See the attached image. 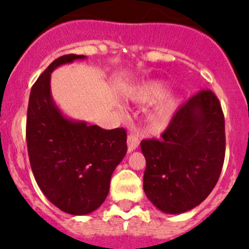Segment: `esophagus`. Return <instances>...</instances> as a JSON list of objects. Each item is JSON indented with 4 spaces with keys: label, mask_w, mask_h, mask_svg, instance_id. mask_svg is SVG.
Listing matches in <instances>:
<instances>
[{
    "label": "esophagus",
    "mask_w": 249,
    "mask_h": 249,
    "mask_svg": "<svg viewBox=\"0 0 249 249\" xmlns=\"http://www.w3.org/2000/svg\"><path fill=\"white\" fill-rule=\"evenodd\" d=\"M139 147V137L136 135H129L127 137V152H134Z\"/></svg>",
    "instance_id": "esophagus-1"
}]
</instances>
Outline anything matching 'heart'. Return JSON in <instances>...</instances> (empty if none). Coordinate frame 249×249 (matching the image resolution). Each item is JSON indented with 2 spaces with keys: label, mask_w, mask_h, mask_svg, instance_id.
Segmentation results:
<instances>
[{
  "label": "heart",
  "mask_w": 249,
  "mask_h": 249,
  "mask_svg": "<svg viewBox=\"0 0 249 249\" xmlns=\"http://www.w3.org/2000/svg\"><path fill=\"white\" fill-rule=\"evenodd\" d=\"M171 85L161 79H150L140 83L127 91V97L137 104H154L152 119L159 126H164L171 120L173 114L179 106V97L169 94Z\"/></svg>",
  "instance_id": "heart-1"
}]
</instances>
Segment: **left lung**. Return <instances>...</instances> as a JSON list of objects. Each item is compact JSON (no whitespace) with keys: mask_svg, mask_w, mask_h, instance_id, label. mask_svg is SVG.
Instances as JSON below:
<instances>
[{"mask_svg":"<svg viewBox=\"0 0 249 249\" xmlns=\"http://www.w3.org/2000/svg\"><path fill=\"white\" fill-rule=\"evenodd\" d=\"M143 190L161 212L179 214L210 195L225 155L224 115L217 96L202 90L173 115L161 140H143Z\"/></svg>","mask_w":249,"mask_h":249,"instance_id":"left-lung-1","label":"left lung"}]
</instances>
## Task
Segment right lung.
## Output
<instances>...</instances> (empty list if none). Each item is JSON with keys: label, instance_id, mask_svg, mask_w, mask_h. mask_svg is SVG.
Segmentation results:
<instances>
[{"label": "right lung", "instance_id": "obj_1", "mask_svg": "<svg viewBox=\"0 0 249 249\" xmlns=\"http://www.w3.org/2000/svg\"><path fill=\"white\" fill-rule=\"evenodd\" d=\"M84 59L64 55L48 66L30 92L26 119L35 179L53 205L73 215L89 214L104 203L110 177L127 150L124 129L105 130L66 117L53 99V71Z\"/></svg>", "mask_w": 249, "mask_h": 249}]
</instances>
